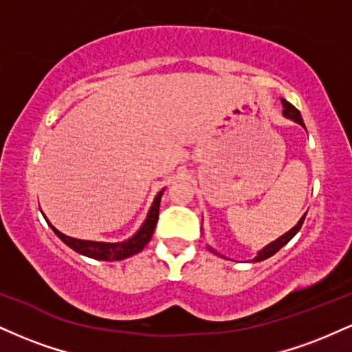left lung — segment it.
<instances>
[{"label":"left lung","instance_id":"left-lung-1","mask_svg":"<svg viewBox=\"0 0 352 352\" xmlns=\"http://www.w3.org/2000/svg\"><path fill=\"white\" fill-rule=\"evenodd\" d=\"M281 104H283V116L288 117V119H292V120H294V122H298L300 125H302V127H305V122H302V117H301V114H300V111H298V109L294 107L293 104H289L288 100H285V99H281ZM305 217H306V213L301 217V220L298 221V223L294 225V227H293L292 230H289L288 233H285V235H281L280 238H276V240L272 241V243L266 245L263 250H260L256 256H254L253 261H263V260H266V258L273 256V254L276 253L278 250L281 248V246H285L286 243H288V241L292 240V238H293L294 235H296L298 232H300L302 221H305ZM210 250H212V248H210ZM212 252L215 253V254H218V253L215 252V250H212Z\"/></svg>","mask_w":352,"mask_h":352}]
</instances>
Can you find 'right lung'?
I'll return each mask as SVG.
<instances>
[{
	"label": "right lung",
	"instance_id": "right-lung-1",
	"mask_svg": "<svg viewBox=\"0 0 352 352\" xmlns=\"http://www.w3.org/2000/svg\"><path fill=\"white\" fill-rule=\"evenodd\" d=\"M164 190H160L157 193L155 200H153L151 210H148L147 218H145L144 225L139 228V232L135 233L134 236H131L129 240L120 241V243H106V241H91V240H78V238H72L60 233L58 228H54L50 223L52 232L58 235L60 240L64 241L69 248L74 250L84 256L94 258V260H102V261H119L124 260V258L132 256V254H137L142 252L144 246L151 241L153 235V230H155L157 220H159V208H160V199H162Z\"/></svg>",
	"mask_w": 352,
	"mask_h": 352
}]
</instances>
